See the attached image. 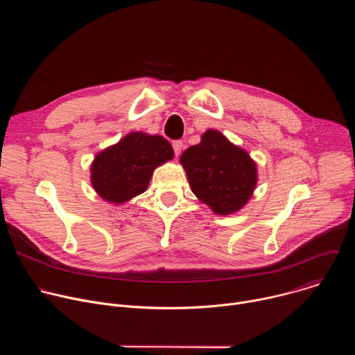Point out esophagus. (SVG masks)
Returning <instances> with one entry per match:
<instances>
[{
    "instance_id": "1",
    "label": "esophagus",
    "mask_w": 355,
    "mask_h": 355,
    "mask_svg": "<svg viewBox=\"0 0 355 355\" xmlns=\"http://www.w3.org/2000/svg\"><path fill=\"white\" fill-rule=\"evenodd\" d=\"M173 147H174V153L175 156H180L181 155V150L184 147V143L181 140H174L173 141Z\"/></svg>"
}]
</instances>
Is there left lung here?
I'll use <instances>...</instances> for the list:
<instances>
[{
    "label": "left lung",
    "instance_id": "left-lung-1",
    "mask_svg": "<svg viewBox=\"0 0 355 355\" xmlns=\"http://www.w3.org/2000/svg\"><path fill=\"white\" fill-rule=\"evenodd\" d=\"M180 163L195 196L222 216L240 211L259 180L256 162L215 129H208L198 144L188 147Z\"/></svg>",
    "mask_w": 355,
    "mask_h": 355
}]
</instances>
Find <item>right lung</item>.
<instances>
[{"label": "right lung", "instance_id": "1", "mask_svg": "<svg viewBox=\"0 0 355 355\" xmlns=\"http://www.w3.org/2000/svg\"><path fill=\"white\" fill-rule=\"evenodd\" d=\"M173 157L174 150L163 136L132 132L95 156L91 184L104 200L121 205L143 193L153 171Z\"/></svg>", "mask_w": 355, "mask_h": 355}]
</instances>
